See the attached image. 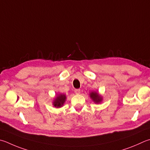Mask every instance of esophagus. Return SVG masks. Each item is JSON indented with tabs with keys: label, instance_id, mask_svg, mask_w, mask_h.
I'll use <instances>...</instances> for the list:
<instances>
[{
	"label": "esophagus",
	"instance_id": "34e87169",
	"mask_svg": "<svg viewBox=\"0 0 150 150\" xmlns=\"http://www.w3.org/2000/svg\"><path fill=\"white\" fill-rule=\"evenodd\" d=\"M75 93L77 94H79L81 93V90L80 89H75Z\"/></svg>",
	"mask_w": 150,
	"mask_h": 150
}]
</instances>
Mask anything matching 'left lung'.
I'll return each mask as SVG.
<instances>
[{"instance_id":"8db88e82","label":"left lung","mask_w":150,"mask_h":150,"mask_svg":"<svg viewBox=\"0 0 150 150\" xmlns=\"http://www.w3.org/2000/svg\"><path fill=\"white\" fill-rule=\"evenodd\" d=\"M90 96H91V98L94 100V102L96 103H100L102 101V97L99 96V94L97 93V92H91L90 94Z\"/></svg>"}]
</instances>
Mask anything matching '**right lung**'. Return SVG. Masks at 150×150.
<instances>
[{"label": "right lung", "mask_w": 150, "mask_h": 150, "mask_svg": "<svg viewBox=\"0 0 150 150\" xmlns=\"http://www.w3.org/2000/svg\"><path fill=\"white\" fill-rule=\"evenodd\" d=\"M66 97L64 94L58 95V96L56 97V98L55 99V100H54V106L57 108L62 107V106L64 105L65 101H66Z\"/></svg>", "instance_id": "obj_1"}]
</instances>
